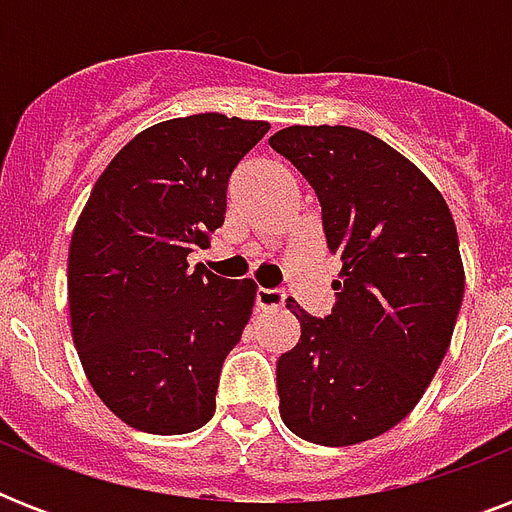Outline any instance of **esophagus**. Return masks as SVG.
<instances>
[{
  "label": "esophagus",
  "mask_w": 512,
  "mask_h": 512,
  "mask_svg": "<svg viewBox=\"0 0 512 512\" xmlns=\"http://www.w3.org/2000/svg\"><path fill=\"white\" fill-rule=\"evenodd\" d=\"M287 303V292L284 289H257V305L260 308H281Z\"/></svg>",
  "instance_id": "esophagus-1"
}]
</instances>
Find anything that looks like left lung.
I'll return each mask as SVG.
<instances>
[{
	"instance_id": "8db88e82",
	"label": "left lung",
	"mask_w": 512,
	"mask_h": 512,
	"mask_svg": "<svg viewBox=\"0 0 512 512\" xmlns=\"http://www.w3.org/2000/svg\"><path fill=\"white\" fill-rule=\"evenodd\" d=\"M268 143L316 191L342 263L329 316L287 300L300 340L276 364L281 420L311 444H361L412 412L449 350L465 292L454 217L428 177L364 130L295 124Z\"/></svg>"
}]
</instances>
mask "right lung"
<instances>
[{"instance_id": "add662e5", "label": "right lung", "mask_w": 512, "mask_h": 512, "mask_svg": "<svg viewBox=\"0 0 512 512\" xmlns=\"http://www.w3.org/2000/svg\"><path fill=\"white\" fill-rule=\"evenodd\" d=\"M268 122L196 114L148 127L98 177L68 249L71 335L84 374L130 428L180 436L215 414L255 281L188 268L225 220L231 172Z\"/></svg>"}]
</instances>
